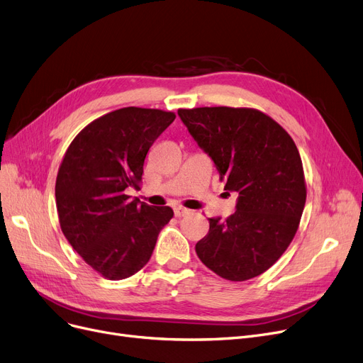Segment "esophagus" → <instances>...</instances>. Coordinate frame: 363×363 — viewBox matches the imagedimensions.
Instances as JSON below:
<instances>
[{"label": "esophagus", "instance_id": "obj_1", "mask_svg": "<svg viewBox=\"0 0 363 363\" xmlns=\"http://www.w3.org/2000/svg\"><path fill=\"white\" fill-rule=\"evenodd\" d=\"M173 211H175V215H177V216H185V215H188V213L191 212L190 209L182 208V206H175V208H173Z\"/></svg>", "mask_w": 363, "mask_h": 363}]
</instances>
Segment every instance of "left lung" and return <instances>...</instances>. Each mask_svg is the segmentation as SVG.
<instances>
[{"mask_svg":"<svg viewBox=\"0 0 363 363\" xmlns=\"http://www.w3.org/2000/svg\"><path fill=\"white\" fill-rule=\"evenodd\" d=\"M178 116L213 160L224 190L239 194L227 220L209 218L197 257L231 281L262 274L288 249L304 211V170L295 143L257 109L204 106L179 109Z\"/></svg>","mask_w":363,"mask_h":363,"instance_id":"left-lung-1","label":"left lung"}]
</instances>
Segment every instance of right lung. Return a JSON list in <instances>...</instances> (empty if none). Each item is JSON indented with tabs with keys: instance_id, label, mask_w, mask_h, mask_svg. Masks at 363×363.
Wrapping results in <instances>:
<instances>
[{
	"instance_id": "1",
	"label": "right lung",
	"mask_w": 363,
	"mask_h": 363,
	"mask_svg": "<svg viewBox=\"0 0 363 363\" xmlns=\"http://www.w3.org/2000/svg\"><path fill=\"white\" fill-rule=\"evenodd\" d=\"M175 114L162 109H117L75 136L56 178L62 233L77 254L105 279L121 280L150 261L169 206L124 194L143 179L148 150Z\"/></svg>"
}]
</instances>
